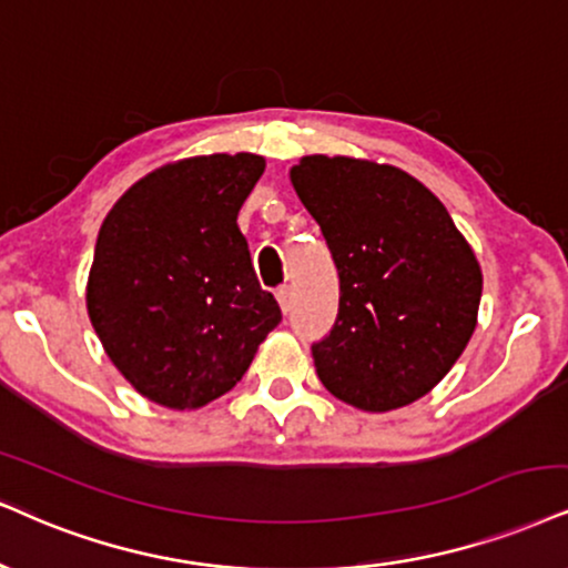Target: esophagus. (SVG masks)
I'll use <instances>...</instances> for the list:
<instances>
[{
  "label": "esophagus",
  "instance_id": "34e87169",
  "mask_svg": "<svg viewBox=\"0 0 568 568\" xmlns=\"http://www.w3.org/2000/svg\"><path fill=\"white\" fill-rule=\"evenodd\" d=\"M276 300H278V307H282V313H290L292 311V286H278L276 290Z\"/></svg>",
  "mask_w": 568,
  "mask_h": 568
}]
</instances>
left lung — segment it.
Instances as JSON below:
<instances>
[{
  "instance_id": "1",
  "label": "left lung",
  "mask_w": 568,
  "mask_h": 568,
  "mask_svg": "<svg viewBox=\"0 0 568 568\" xmlns=\"http://www.w3.org/2000/svg\"><path fill=\"white\" fill-rule=\"evenodd\" d=\"M290 179L339 271L337 324L313 345L321 384L366 413L429 395L477 328L471 244L443 202L395 165L307 155Z\"/></svg>"
}]
</instances>
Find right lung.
I'll list each match as a JSON object with an SVG mask.
<instances>
[{
    "mask_svg": "<svg viewBox=\"0 0 568 568\" xmlns=\"http://www.w3.org/2000/svg\"><path fill=\"white\" fill-rule=\"evenodd\" d=\"M263 171L252 152L184 158L104 215L87 282L91 326L123 379L163 408L226 395L282 321L236 226Z\"/></svg>",
    "mask_w": 568,
    "mask_h": 568,
    "instance_id": "obj_1",
    "label": "right lung"
}]
</instances>
